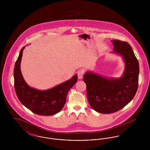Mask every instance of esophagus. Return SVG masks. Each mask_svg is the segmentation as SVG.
I'll use <instances>...</instances> for the list:
<instances>
[{"mask_svg": "<svg viewBox=\"0 0 150 150\" xmlns=\"http://www.w3.org/2000/svg\"><path fill=\"white\" fill-rule=\"evenodd\" d=\"M78 74V77L79 79H81L83 77V74H84V71L82 70H79L77 72Z\"/></svg>", "mask_w": 150, "mask_h": 150, "instance_id": "1", "label": "esophagus"}]
</instances>
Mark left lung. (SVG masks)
<instances>
[{
    "label": "left lung",
    "mask_w": 150,
    "mask_h": 150,
    "mask_svg": "<svg viewBox=\"0 0 150 150\" xmlns=\"http://www.w3.org/2000/svg\"><path fill=\"white\" fill-rule=\"evenodd\" d=\"M112 52L120 55L125 70L119 78H107L91 72L84 75L86 95L91 106L98 112H115L133 100L138 86L139 67L131 46L126 42L112 40Z\"/></svg>",
    "instance_id": "8db88e82"
}]
</instances>
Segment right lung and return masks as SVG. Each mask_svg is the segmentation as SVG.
I'll return each mask as SVG.
<instances>
[{
    "label": "right lung",
    "mask_w": 150,
    "mask_h": 150,
    "mask_svg": "<svg viewBox=\"0 0 150 150\" xmlns=\"http://www.w3.org/2000/svg\"><path fill=\"white\" fill-rule=\"evenodd\" d=\"M20 50L14 68V89L22 104L36 114L50 116L59 112L64 106L67 94L76 83V74L69 80L51 89L40 91L29 86L22 76L20 64L22 52Z\"/></svg>",
    "instance_id": "1"
}]
</instances>
